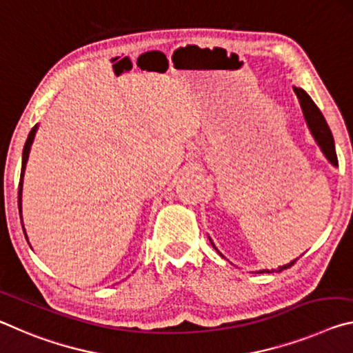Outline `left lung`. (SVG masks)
Instances as JSON below:
<instances>
[{
    "label": "left lung",
    "instance_id": "8db88e82",
    "mask_svg": "<svg viewBox=\"0 0 353 353\" xmlns=\"http://www.w3.org/2000/svg\"><path fill=\"white\" fill-rule=\"evenodd\" d=\"M294 92H296V95L299 98V103H300V108H302V112H303V117H305V122H307V126L308 130L311 132V136L314 137V141L317 145H319L321 152L323 153V156H325L328 163H330L333 167H338V158H336V150H334V141H333V136H332V131L330 128H328V125L325 122V119H323L322 112L319 111V108H317L314 105V101L311 100V97L305 92L303 89L300 88H296L294 85ZM212 247L216 248L214 242H212V239L210 238ZM217 250V248H216ZM219 252V250H217ZM221 253V252H219ZM222 255V253H221ZM297 261L296 259H292V261H290L288 264H283L280 265L279 269H263V270H258L256 274H270V272H281V270H285L288 268H291V265Z\"/></svg>",
    "mask_w": 353,
    "mask_h": 353
}]
</instances>
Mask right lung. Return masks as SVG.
<instances>
[{
  "label": "right lung",
  "instance_id": "1",
  "mask_svg": "<svg viewBox=\"0 0 353 353\" xmlns=\"http://www.w3.org/2000/svg\"><path fill=\"white\" fill-rule=\"evenodd\" d=\"M39 130V125L34 126V128L30 131V134H28L26 139V143L25 147H23V154H21V175H20V186H19V210H20V219H21V227H23V233H25V238L28 241V234H26V230H25V225H23V214H21V194H23V178H25V170H26V163L28 159H30V152H31V147H32V142H34V137H36V132ZM28 244H30V241H28Z\"/></svg>",
  "mask_w": 353,
  "mask_h": 353
}]
</instances>
